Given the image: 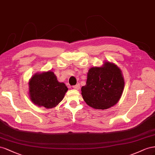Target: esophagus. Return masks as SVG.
Segmentation results:
<instances>
[{"mask_svg":"<svg viewBox=\"0 0 155 155\" xmlns=\"http://www.w3.org/2000/svg\"><path fill=\"white\" fill-rule=\"evenodd\" d=\"M73 87L74 88V89H75V90H78L79 88H80V84H78L73 86Z\"/></svg>","mask_w":155,"mask_h":155,"instance_id":"34e87169","label":"esophagus"}]
</instances>
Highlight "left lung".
Listing matches in <instances>:
<instances>
[{"instance_id": "8db88e82", "label": "left lung", "mask_w": 155, "mask_h": 155, "mask_svg": "<svg viewBox=\"0 0 155 155\" xmlns=\"http://www.w3.org/2000/svg\"><path fill=\"white\" fill-rule=\"evenodd\" d=\"M124 84L120 69L107 61L103 67H94L88 71L86 84L81 88L82 95L90 107L107 109L118 102Z\"/></svg>"}]
</instances>
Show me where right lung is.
Masks as SVG:
<instances>
[{
    "label": "right lung",
    "mask_w": 155,
    "mask_h": 155,
    "mask_svg": "<svg viewBox=\"0 0 155 155\" xmlns=\"http://www.w3.org/2000/svg\"><path fill=\"white\" fill-rule=\"evenodd\" d=\"M68 88L57 81L51 71L35 74L29 82V94L32 102L39 107L52 108L64 99Z\"/></svg>",
    "instance_id": "obj_1"
}]
</instances>
